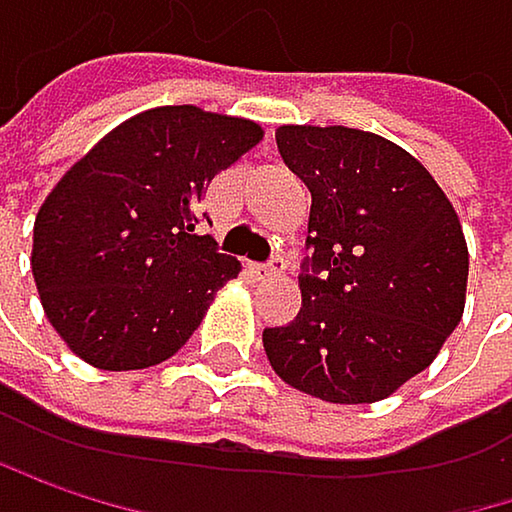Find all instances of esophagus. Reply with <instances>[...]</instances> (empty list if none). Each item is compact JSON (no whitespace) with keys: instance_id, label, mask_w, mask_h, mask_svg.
<instances>
[{"instance_id":"34e87169","label":"esophagus","mask_w":512,"mask_h":512,"mask_svg":"<svg viewBox=\"0 0 512 512\" xmlns=\"http://www.w3.org/2000/svg\"><path fill=\"white\" fill-rule=\"evenodd\" d=\"M282 270H285L282 258H273L270 264H251V276L254 279H276V276H282Z\"/></svg>"}]
</instances>
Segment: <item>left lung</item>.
I'll list each match as a JSON object with an SVG mask.
<instances>
[{"label": "left lung", "mask_w": 512, "mask_h": 512, "mask_svg": "<svg viewBox=\"0 0 512 512\" xmlns=\"http://www.w3.org/2000/svg\"><path fill=\"white\" fill-rule=\"evenodd\" d=\"M282 160L312 194V270L264 352L291 388L327 404H376L431 367L467 297V242L434 175L400 145L285 124Z\"/></svg>", "instance_id": "left-lung-1"}]
</instances>
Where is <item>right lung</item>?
Instances as JSON below:
<instances>
[{
	"mask_svg": "<svg viewBox=\"0 0 512 512\" xmlns=\"http://www.w3.org/2000/svg\"><path fill=\"white\" fill-rule=\"evenodd\" d=\"M261 124L160 105L105 133L45 197L32 279L60 340L96 370H145L200 327L239 261L197 230L212 178Z\"/></svg>",
	"mask_w": 512,
	"mask_h": 512,
	"instance_id": "1",
	"label": "right lung"
}]
</instances>
